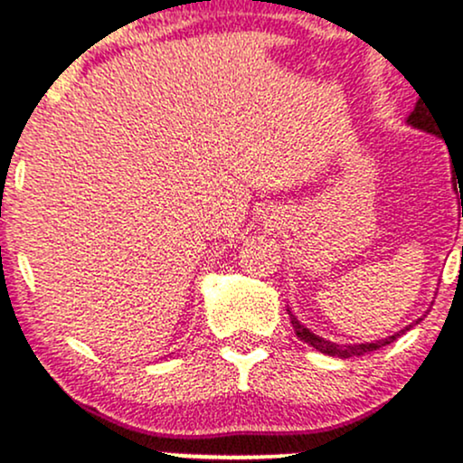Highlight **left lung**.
<instances>
[{
	"mask_svg": "<svg viewBox=\"0 0 463 463\" xmlns=\"http://www.w3.org/2000/svg\"><path fill=\"white\" fill-rule=\"evenodd\" d=\"M420 99H422V98H420ZM407 121L411 126H416V128H420V130H427V132H431V135H439L438 121H435V117L431 115V110H427V104L418 102L416 109H413V113L409 115ZM461 215H463V206H461ZM289 316H291V313H289ZM420 320H422V317H420ZM291 324H294V331L302 339V342H307V344H309V346H313L316 350H320V353H324V354H331V357H342V359L359 357V354L372 353V350H376V348H383V346H387V344H392V342H394V339L401 337V333H405V331H409V328H411V324H409V326L402 328L401 333L392 335V337H387V339H379V342H374V344H353V346H339V344L326 342V339H322V337H317V335H313L309 328L302 326V324L296 320L294 316H291Z\"/></svg>",
	"mask_w": 463,
	"mask_h": 463,
	"instance_id": "8db88e82",
	"label": "left lung"
}]
</instances>
